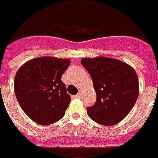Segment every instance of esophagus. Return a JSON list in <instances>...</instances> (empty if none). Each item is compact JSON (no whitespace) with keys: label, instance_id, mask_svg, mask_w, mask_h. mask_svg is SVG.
<instances>
[{"label":"esophagus","instance_id":"esophagus-1","mask_svg":"<svg viewBox=\"0 0 158 158\" xmlns=\"http://www.w3.org/2000/svg\"><path fill=\"white\" fill-rule=\"evenodd\" d=\"M74 97L76 98H81V97H82V93H80V92H79L77 95H75Z\"/></svg>","mask_w":158,"mask_h":158}]
</instances>
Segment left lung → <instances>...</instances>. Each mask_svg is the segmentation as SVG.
<instances>
[{
  "instance_id": "1",
  "label": "left lung",
  "mask_w": 158,
  "mask_h": 158,
  "mask_svg": "<svg viewBox=\"0 0 158 158\" xmlns=\"http://www.w3.org/2000/svg\"><path fill=\"white\" fill-rule=\"evenodd\" d=\"M81 64L90 73L97 94L88 116L98 124L111 126L128 115L137 101L139 84L131 65L113 58H84Z\"/></svg>"
}]
</instances>
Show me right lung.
<instances>
[{"instance_id": "add662e5", "label": "right lung", "mask_w": 158, "mask_h": 158, "mask_svg": "<svg viewBox=\"0 0 158 158\" xmlns=\"http://www.w3.org/2000/svg\"><path fill=\"white\" fill-rule=\"evenodd\" d=\"M69 59L40 57L20 66L15 77V93L21 109L34 122L48 125L61 119L71 102L61 76Z\"/></svg>"}]
</instances>
